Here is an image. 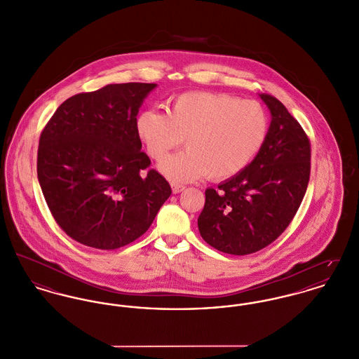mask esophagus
I'll return each mask as SVG.
<instances>
[{
	"label": "esophagus",
	"mask_w": 359,
	"mask_h": 359,
	"mask_svg": "<svg viewBox=\"0 0 359 359\" xmlns=\"http://www.w3.org/2000/svg\"><path fill=\"white\" fill-rule=\"evenodd\" d=\"M171 188H172V194H180V192H182V191L185 189V187H184V185H181V184H175V182H172V184H171Z\"/></svg>",
	"instance_id": "1"
}]
</instances>
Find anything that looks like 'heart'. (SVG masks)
Listing matches in <instances>:
<instances>
[{
	"instance_id": "1",
	"label": "heart",
	"mask_w": 359,
	"mask_h": 359,
	"mask_svg": "<svg viewBox=\"0 0 359 359\" xmlns=\"http://www.w3.org/2000/svg\"><path fill=\"white\" fill-rule=\"evenodd\" d=\"M269 128L259 101L214 92L182 93L167 102L165 114L144 109L135 118V134L154 161L164 159L185 138L187 151L161 164L174 181L238 175L261 152Z\"/></svg>"
}]
</instances>
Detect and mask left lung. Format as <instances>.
Returning a JSON list of instances; mask_svg holds the SVG:
<instances>
[{"instance_id":"left-lung-1","label":"left lung","mask_w":359,"mask_h":359,"mask_svg":"<svg viewBox=\"0 0 359 359\" xmlns=\"http://www.w3.org/2000/svg\"><path fill=\"white\" fill-rule=\"evenodd\" d=\"M271 114L266 142L244 171L205 191L197 225L203 240L230 255H248L290 226L310 180L311 147L280 100L263 93Z\"/></svg>"}]
</instances>
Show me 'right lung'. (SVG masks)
Listing matches in <instances>:
<instances>
[{
	"label": "right lung",
	"instance_id": "1",
	"mask_svg": "<svg viewBox=\"0 0 359 359\" xmlns=\"http://www.w3.org/2000/svg\"><path fill=\"white\" fill-rule=\"evenodd\" d=\"M156 83H115L67 98L41 133L36 174L57 225L75 241L116 250L142 236L171 195L135 134Z\"/></svg>",
	"mask_w": 359,
	"mask_h": 359
}]
</instances>
